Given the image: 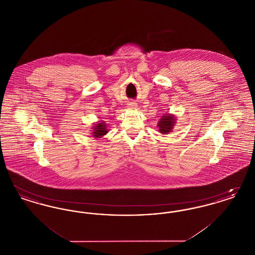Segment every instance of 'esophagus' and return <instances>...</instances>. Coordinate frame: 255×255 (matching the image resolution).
<instances>
[{
    "label": "esophagus",
    "instance_id": "obj_1",
    "mask_svg": "<svg viewBox=\"0 0 255 255\" xmlns=\"http://www.w3.org/2000/svg\"><path fill=\"white\" fill-rule=\"evenodd\" d=\"M128 107H130V108H135V107H136V103H135V102H129V103H128Z\"/></svg>",
    "mask_w": 255,
    "mask_h": 255
}]
</instances>
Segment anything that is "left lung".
<instances>
[{"label": "left lung", "mask_w": 255, "mask_h": 255, "mask_svg": "<svg viewBox=\"0 0 255 255\" xmlns=\"http://www.w3.org/2000/svg\"><path fill=\"white\" fill-rule=\"evenodd\" d=\"M174 123H175V120L173 116L171 115L163 116L162 119H160V121L158 123V128H159L158 131L161 133H169L172 131V128L174 127Z\"/></svg>", "instance_id": "left-lung-1"}]
</instances>
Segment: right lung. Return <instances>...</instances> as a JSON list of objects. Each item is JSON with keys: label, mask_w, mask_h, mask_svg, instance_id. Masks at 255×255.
<instances>
[{"label": "right lung", "mask_w": 255, "mask_h": 255, "mask_svg": "<svg viewBox=\"0 0 255 255\" xmlns=\"http://www.w3.org/2000/svg\"><path fill=\"white\" fill-rule=\"evenodd\" d=\"M108 130L106 129V124L105 123H98L95 130H94V135L95 136H102L105 133H107Z\"/></svg>", "instance_id": "add662e5"}]
</instances>
